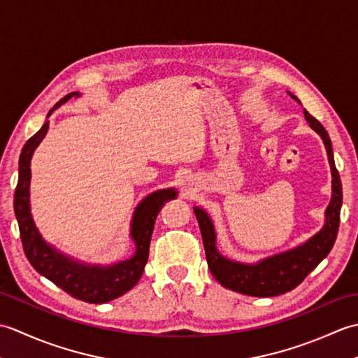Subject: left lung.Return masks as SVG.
Returning <instances> with one entry per match:
<instances>
[{
    "instance_id": "1",
    "label": "left lung",
    "mask_w": 358,
    "mask_h": 358,
    "mask_svg": "<svg viewBox=\"0 0 358 358\" xmlns=\"http://www.w3.org/2000/svg\"><path fill=\"white\" fill-rule=\"evenodd\" d=\"M287 94L296 103H300L299 98L289 90ZM303 113H305L309 127L320 135L323 140L332 175L331 201L324 210V224L320 231L292 249L262 258L257 263H241L231 260L220 252L217 248L215 227L210 215L199 206L194 208L195 217L200 224L204 252H206L210 273L220 285L232 289L235 292L250 296H275L292 291L306 278L309 272H313L320 264L336 243L343 192H341V181L336 162H334L332 143L320 121L315 120L306 109H303Z\"/></svg>"
}]
</instances>
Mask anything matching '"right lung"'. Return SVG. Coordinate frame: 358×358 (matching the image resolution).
<instances>
[{
	"instance_id": "add662e5",
	"label": "right lung",
	"mask_w": 358,
	"mask_h": 358,
	"mask_svg": "<svg viewBox=\"0 0 358 358\" xmlns=\"http://www.w3.org/2000/svg\"><path fill=\"white\" fill-rule=\"evenodd\" d=\"M80 92H72L59 100L49 110L43 127L32 138H29L21 150L18 167V185L15 189L13 208L18 220L20 235L24 248V254L34 269L43 277L50 280L64 292L87 303H106L115 300L118 296L138 283L143 275L144 266L149 258V246L152 232L158 212L162 210L166 201L178 195L177 189L167 187L149 194L136 204L131 220V240L134 243V254L131 258L120 260L110 264H90L67 255L55 246L49 245L43 238L34 222L30 212V162L38 144L43 141L49 131V117L72 96H80Z\"/></svg>"
}]
</instances>
